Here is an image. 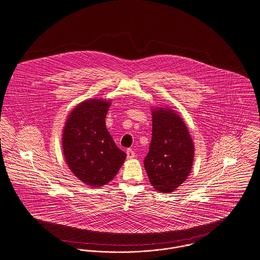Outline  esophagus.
I'll return each instance as SVG.
<instances>
[{
  "instance_id": "34e87169",
  "label": "esophagus",
  "mask_w": 260,
  "mask_h": 260,
  "mask_svg": "<svg viewBox=\"0 0 260 260\" xmlns=\"http://www.w3.org/2000/svg\"><path fill=\"white\" fill-rule=\"evenodd\" d=\"M126 154H127V159L128 160H131V159H134L135 158V153L132 149H128L126 151Z\"/></svg>"
}]
</instances>
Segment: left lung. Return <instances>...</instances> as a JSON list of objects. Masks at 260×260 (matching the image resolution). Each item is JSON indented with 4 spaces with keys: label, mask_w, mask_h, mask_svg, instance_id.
Listing matches in <instances>:
<instances>
[{
    "label": "left lung",
    "mask_w": 260,
    "mask_h": 260,
    "mask_svg": "<svg viewBox=\"0 0 260 260\" xmlns=\"http://www.w3.org/2000/svg\"><path fill=\"white\" fill-rule=\"evenodd\" d=\"M152 140L144 166L153 188L172 192L189 177L194 147L188 127L169 107L153 108Z\"/></svg>",
    "instance_id": "1"
}]
</instances>
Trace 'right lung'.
<instances>
[{"mask_svg": "<svg viewBox=\"0 0 260 260\" xmlns=\"http://www.w3.org/2000/svg\"><path fill=\"white\" fill-rule=\"evenodd\" d=\"M110 105V100L102 98L84 100L71 110L63 127L66 162L72 174L90 187L109 183L126 159L105 125Z\"/></svg>", "mask_w": 260, "mask_h": 260, "instance_id": "obj_1", "label": "right lung"}]
</instances>
